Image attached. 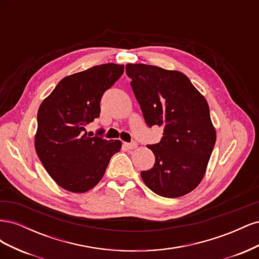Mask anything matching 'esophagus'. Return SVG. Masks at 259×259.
Here are the masks:
<instances>
[{
    "label": "esophagus",
    "instance_id": "34e87169",
    "mask_svg": "<svg viewBox=\"0 0 259 259\" xmlns=\"http://www.w3.org/2000/svg\"><path fill=\"white\" fill-rule=\"evenodd\" d=\"M124 146L128 149H135L137 147L136 142H131V143H124Z\"/></svg>",
    "mask_w": 259,
    "mask_h": 259
}]
</instances>
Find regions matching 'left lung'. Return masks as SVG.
<instances>
[{"mask_svg": "<svg viewBox=\"0 0 259 259\" xmlns=\"http://www.w3.org/2000/svg\"><path fill=\"white\" fill-rule=\"evenodd\" d=\"M125 69L146 124L164 128L160 143L148 145L155 162L140 173L144 183L161 197L189 193L204 176L216 142L206 99L182 72L144 64Z\"/></svg>", "mask_w": 259, "mask_h": 259, "instance_id": "obj_1", "label": "left lung"}]
</instances>
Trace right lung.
<instances>
[{
    "instance_id": "add662e5",
    "label": "right lung",
    "mask_w": 259,
    "mask_h": 259,
    "mask_svg": "<svg viewBox=\"0 0 259 259\" xmlns=\"http://www.w3.org/2000/svg\"><path fill=\"white\" fill-rule=\"evenodd\" d=\"M123 72V65L105 64L66 76L38 108L36 153L50 176L68 191L95 187L120 151V140L90 137L85 126L99 117L101 97Z\"/></svg>"
}]
</instances>
